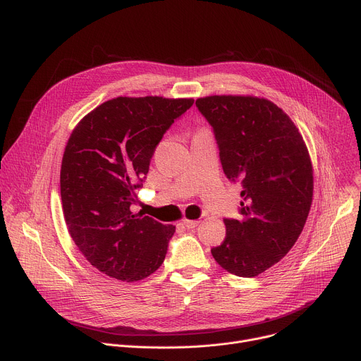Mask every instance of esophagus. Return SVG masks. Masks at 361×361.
<instances>
[{
  "mask_svg": "<svg viewBox=\"0 0 361 361\" xmlns=\"http://www.w3.org/2000/svg\"><path fill=\"white\" fill-rule=\"evenodd\" d=\"M183 223H184V226H185L187 228H194V227L198 226L200 221H198V220H187V219H184Z\"/></svg>",
  "mask_w": 361,
  "mask_h": 361,
  "instance_id": "obj_1",
  "label": "esophagus"
}]
</instances>
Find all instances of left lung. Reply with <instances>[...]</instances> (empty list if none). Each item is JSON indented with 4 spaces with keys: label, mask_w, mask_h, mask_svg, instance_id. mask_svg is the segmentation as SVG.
Returning <instances> with one entry per match:
<instances>
[{
    "label": "left lung",
    "mask_w": 361,
    "mask_h": 361,
    "mask_svg": "<svg viewBox=\"0 0 361 361\" xmlns=\"http://www.w3.org/2000/svg\"><path fill=\"white\" fill-rule=\"evenodd\" d=\"M195 106L210 123L224 174L240 183L241 220L224 219L214 260L238 277L279 263L302 231L313 201V166L291 118L252 95H210Z\"/></svg>",
    "instance_id": "obj_1"
}]
</instances>
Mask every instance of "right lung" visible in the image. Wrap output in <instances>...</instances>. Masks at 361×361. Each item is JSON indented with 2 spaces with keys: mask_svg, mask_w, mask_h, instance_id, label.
Wrapping results in <instances>:
<instances>
[{
  "mask_svg": "<svg viewBox=\"0 0 361 361\" xmlns=\"http://www.w3.org/2000/svg\"><path fill=\"white\" fill-rule=\"evenodd\" d=\"M192 98L117 97L73 130L60 185L66 224L91 266L133 283L164 262L176 227L134 213L154 149Z\"/></svg>",
  "mask_w": 361,
  "mask_h": 361,
  "instance_id": "1",
  "label": "right lung"
}]
</instances>
